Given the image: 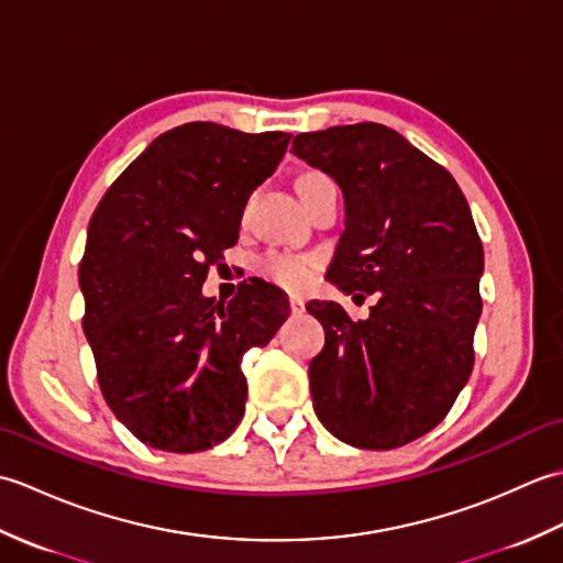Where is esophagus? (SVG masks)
Here are the masks:
<instances>
[{
  "instance_id": "esophagus-1",
  "label": "esophagus",
  "mask_w": 563,
  "mask_h": 563,
  "mask_svg": "<svg viewBox=\"0 0 563 563\" xmlns=\"http://www.w3.org/2000/svg\"><path fill=\"white\" fill-rule=\"evenodd\" d=\"M290 312L295 317H300L305 312V300H302V297H297V295L290 297Z\"/></svg>"
}]
</instances>
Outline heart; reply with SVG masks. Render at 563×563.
Returning <instances> with one entry per match:
<instances>
[{"label":"heart","instance_id":"1","mask_svg":"<svg viewBox=\"0 0 563 563\" xmlns=\"http://www.w3.org/2000/svg\"><path fill=\"white\" fill-rule=\"evenodd\" d=\"M321 181H329V178L321 174H305L300 176V181H297V188H307ZM261 271L266 273L271 280L283 285V288L297 290V288H305L309 278H312L314 261L307 256H292V254H268L261 261Z\"/></svg>","mask_w":563,"mask_h":563}]
</instances>
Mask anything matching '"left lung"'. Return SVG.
Segmentation results:
<instances>
[{"mask_svg": "<svg viewBox=\"0 0 563 563\" xmlns=\"http://www.w3.org/2000/svg\"><path fill=\"white\" fill-rule=\"evenodd\" d=\"M292 152L343 194L329 283L377 292L363 321L336 302L307 305L327 331L309 363L314 413L353 448L406 445L448 416L474 367L484 249L470 206L440 164L387 125L302 133Z\"/></svg>", "mask_w": 563, "mask_h": 563, "instance_id": "1", "label": "left lung"}]
</instances>
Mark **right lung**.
<instances>
[{"instance_id":"1","label":"right lung","mask_w":563,"mask_h":563,"mask_svg":"<svg viewBox=\"0 0 563 563\" xmlns=\"http://www.w3.org/2000/svg\"><path fill=\"white\" fill-rule=\"evenodd\" d=\"M290 137L178 125L115 178L89 222L81 327L106 404L154 450L202 452L230 438L246 404L242 355L290 317L288 295L266 280L227 307L202 295Z\"/></svg>"}]
</instances>
